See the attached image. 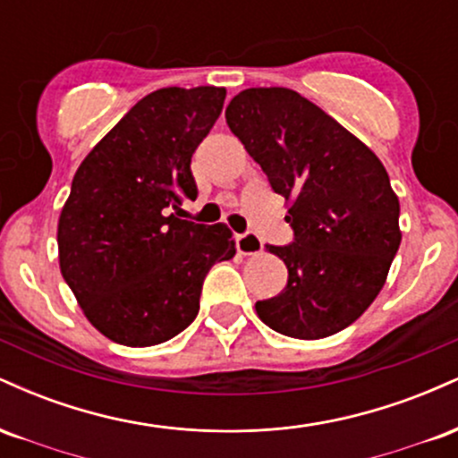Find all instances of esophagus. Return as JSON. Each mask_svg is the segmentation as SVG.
<instances>
[{
  "instance_id": "1",
  "label": "esophagus",
  "mask_w": 458,
  "mask_h": 458,
  "mask_svg": "<svg viewBox=\"0 0 458 458\" xmlns=\"http://www.w3.org/2000/svg\"><path fill=\"white\" fill-rule=\"evenodd\" d=\"M262 239L259 234L254 233H245V234H239L236 236V250H239V254L243 256H256L262 251Z\"/></svg>"
}]
</instances>
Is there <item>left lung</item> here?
<instances>
[{"mask_svg": "<svg viewBox=\"0 0 458 458\" xmlns=\"http://www.w3.org/2000/svg\"><path fill=\"white\" fill-rule=\"evenodd\" d=\"M225 123L291 202L295 241L269 245L288 284L256 301L277 334L318 340L355 323L375 301L401 245V204L386 167L364 141L288 88H247Z\"/></svg>", "mask_w": 458, "mask_h": 458, "instance_id": "8db88e82", "label": "left lung"}]
</instances>
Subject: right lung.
I'll use <instances>...</instances> for the list:
<instances>
[{
	"mask_svg": "<svg viewBox=\"0 0 458 458\" xmlns=\"http://www.w3.org/2000/svg\"><path fill=\"white\" fill-rule=\"evenodd\" d=\"M225 88H161L124 114L72 178L57 222L60 271L105 338L152 346L193 323L215 262L236 254L225 224L178 219L196 198L191 155L213 129Z\"/></svg>",
	"mask_w": 458,
	"mask_h": 458,
	"instance_id": "right-lung-1",
	"label": "right lung"
}]
</instances>
